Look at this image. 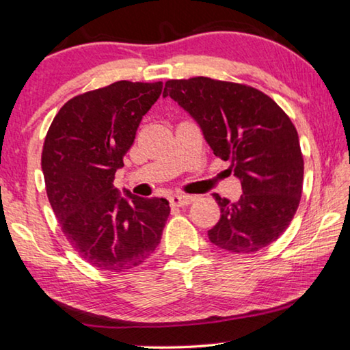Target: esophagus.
Returning a JSON list of instances; mask_svg holds the SVG:
<instances>
[{
    "instance_id": "esophagus-1",
    "label": "esophagus",
    "mask_w": 350,
    "mask_h": 350,
    "mask_svg": "<svg viewBox=\"0 0 350 350\" xmlns=\"http://www.w3.org/2000/svg\"><path fill=\"white\" fill-rule=\"evenodd\" d=\"M169 202L172 206H187L193 202L192 196H185V193H174L169 197Z\"/></svg>"
}]
</instances>
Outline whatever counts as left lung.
Returning a JSON list of instances; mask_svg holds the SVG:
<instances>
[{
    "mask_svg": "<svg viewBox=\"0 0 350 350\" xmlns=\"http://www.w3.org/2000/svg\"><path fill=\"white\" fill-rule=\"evenodd\" d=\"M163 95L189 112L243 186L238 202L213 193L220 219L208 231L209 241L233 254H254L280 238L304 185V157L291 119L261 90L206 77L169 79Z\"/></svg>",
    "mask_w": 350,
    "mask_h": 350,
    "instance_id": "left-lung-1",
    "label": "left lung"
}]
</instances>
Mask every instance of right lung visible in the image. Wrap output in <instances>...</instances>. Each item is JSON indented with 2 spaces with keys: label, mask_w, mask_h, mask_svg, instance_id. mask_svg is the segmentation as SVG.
<instances>
[{
  "label": "right lung",
  "mask_w": 350,
  "mask_h": 350,
  "mask_svg": "<svg viewBox=\"0 0 350 350\" xmlns=\"http://www.w3.org/2000/svg\"><path fill=\"white\" fill-rule=\"evenodd\" d=\"M161 92V81H117L77 95L46 133L42 170L48 200L70 245L103 271L141 266L170 214L165 198L120 196L114 186L139 123Z\"/></svg>",
  "instance_id": "add662e5"
}]
</instances>
